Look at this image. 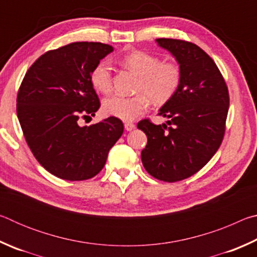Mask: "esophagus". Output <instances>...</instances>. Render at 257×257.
<instances>
[{
  "mask_svg": "<svg viewBox=\"0 0 257 257\" xmlns=\"http://www.w3.org/2000/svg\"><path fill=\"white\" fill-rule=\"evenodd\" d=\"M135 127H136V125H135L134 122H124V129L127 130V132H132V130L135 129Z\"/></svg>",
  "mask_w": 257,
  "mask_h": 257,
  "instance_id": "esophagus-1",
  "label": "esophagus"
}]
</instances>
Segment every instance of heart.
I'll return each mask as SVG.
<instances>
[{
  "instance_id": "heart-1",
  "label": "heart",
  "mask_w": 257,
  "mask_h": 257,
  "mask_svg": "<svg viewBox=\"0 0 257 257\" xmlns=\"http://www.w3.org/2000/svg\"><path fill=\"white\" fill-rule=\"evenodd\" d=\"M121 64L138 76L135 87L136 95H113L103 101L104 113L130 121L136 119L150 106L151 101L163 105L176 96L182 81V69L177 61H161L159 56L145 51L134 50L120 59ZM94 88L103 94L112 90V67L103 60L90 73Z\"/></svg>"
}]
</instances>
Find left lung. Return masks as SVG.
I'll return each instance as SVG.
<instances>
[{"instance_id": "left-lung-1", "label": "left lung", "mask_w": 257, "mask_h": 257, "mask_svg": "<svg viewBox=\"0 0 257 257\" xmlns=\"http://www.w3.org/2000/svg\"><path fill=\"white\" fill-rule=\"evenodd\" d=\"M182 69L179 90L160 108L167 124L143 119L137 128L147 136L142 162L151 176L177 182L198 172L219 150L225 133L229 90L213 59L194 43L158 38Z\"/></svg>"}]
</instances>
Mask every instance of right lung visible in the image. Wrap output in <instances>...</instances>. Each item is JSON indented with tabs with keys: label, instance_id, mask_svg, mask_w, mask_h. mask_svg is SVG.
Returning a JSON list of instances; mask_svg holds the SVG:
<instances>
[{
	"label": "right lung",
	"instance_id": "1",
	"mask_svg": "<svg viewBox=\"0 0 257 257\" xmlns=\"http://www.w3.org/2000/svg\"><path fill=\"white\" fill-rule=\"evenodd\" d=\"M113 47L76 42L47 51L28 69L17 96V115L30 151L43 168L69 181L90 179L105 165L123 133L115 116L80 127L101 103L90 81Z\"/></svg>",
	"mask_w": 257,
	"mask_h": 257
}]
</instances>
